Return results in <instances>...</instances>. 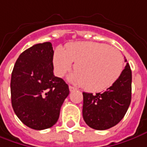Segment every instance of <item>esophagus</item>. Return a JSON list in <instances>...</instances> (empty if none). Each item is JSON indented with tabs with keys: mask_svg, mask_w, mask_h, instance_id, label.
I'll use <instances>...</instances> for the list:
<instances>
[{
	"mask_svg": "<svg viewBox=\"0 0 147 147\" xmlns=\"http://www.w3.org/2000/svg\"><path fill=\"white\" fill-rule=\"evenodd\" d=\"M69 90H70V92H72V91L76 90V88L73 86H69Z\"/></svg>",
	"mask_w": 147,
	"mask_h": 147,
	"instance_id": "esophagus-1",
	"label": "esophagus"
}]
</instances>
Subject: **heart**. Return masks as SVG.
<instances>
[{"mask_svg":"<svg viewBox=\"0 0 147 147\" xmlns=\"http://www.w3.org/2000/svg\"><path fill=\"white\" fill-rule=\"evenodd\" d=\"M71 82L82 84L87 91L98 92L115 83L122 73L124 59L118 50L109 45L94 42H76L67 45L65 51L57 47L53 55V65L58 76L69 71Z\"/></svg>","mask_w":147,"mask_h":147,"instance_id":"heart-1","label":"heart"}]
</instances>
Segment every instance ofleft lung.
Returning <instances> with one entry per match:
<instances>
[{
	"label": "left lung",
	"mask_w": 147,
	"mask_h": 147,
	"mask_svg": "<svg viewBox=\"0 0 147 147\" xmlns=\"http://www.w3.org/2000/svg\"><path fill=\"white\" fill-rule=\"evenodd\" d=\"M131 84L132 72L127 63L118 80L105 92L95 95L83 92V117L87 125L105 130L119 123L130 105Z\"/></svg>",
	"instance_id": "1"
}]
</instances>
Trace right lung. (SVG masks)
I'll return each instance as SVG.
<instances>
[{
  "instance_id": "add662e5",
  "label": "right lung",
  "mask_w": 147,
  "mask_h": 147,
  "mask_svg": "<svg viewBox=\"0 0 147 147\" xmlns=\"http://www.w3.org/2000/svg\"><path fill=\"white\" fill-rule=\"evenodd\" d=\"M52 44L34 45L22 53L12 71L11 102L21 121L36 130L56 123L69 88L54 76Z\"/></svg>"
}]
</instances>
